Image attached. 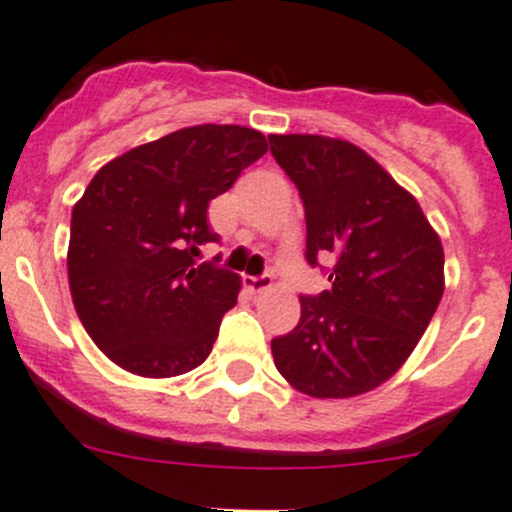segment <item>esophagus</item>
Segmentation results:
<instances>
[{
    "label": "esophagus",
    "instance_id": "1",
    "mask_svg": "<svg viewBox=\"0 0 512 512\" xmlns=\"http://www.w3.org/2000/svg\"><path fill=\"white\" fill-rule=\"evenodd\" d=\"M245 289H250L252 294H262L272 287V274H262V277H242Z\"/></svg>",
    "mask_w": 512,
    "mask_h": 512
}]
</instances>
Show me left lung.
I'll return each instance as SVG.
<instances>
[{
    "instance_id": "8db88e82",
    "label": "left lung",
    "mask_w": 512,
    "mask_h": 512,
    "mask_svg": "<svg viewBox=\"0 0 512 512\" xmlns=\"http://www.w3.org/2000/svg\"><path fill=\"white\" fill-rule=\"evenodd\" d=\"M304 201L306 260H331V289L301 297L274 365L309 397L363 395L402 368L444 294V247L417 198L368 152L321 134H270Z\"/></svg>"
}]
</instances>
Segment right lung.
Returning <instances> with one entry per match:
<instances>
[{"mask_svg": "<svg viewBox=\"0 0 512 512\" xmlns=\"http://www.w3.org/2000/svg\"><path fill=\"white\" fill-rule=\"evenodd\" d=\"M267 152L265 134L196 125L107 161L73 206L68 282L88 336L142 378L198 368L240 292L235 272L203 262L218 242L208 203Z\"/></svg>", "mask_w": 512, "mask_h": 512, "instance_id": "obj_1", "label": "right lung"}]
</instances>
